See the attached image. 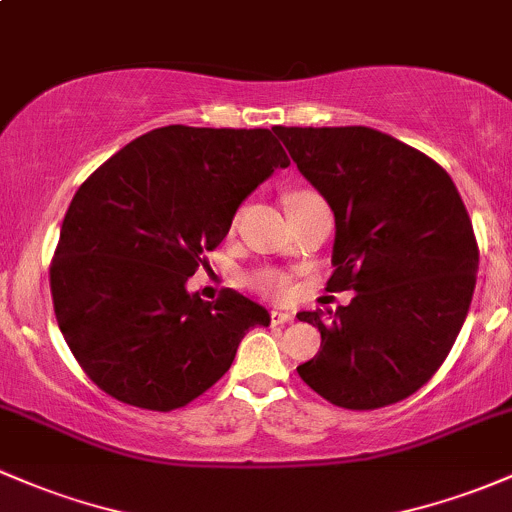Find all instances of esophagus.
<instances>
[{
	"label": "esophagus",
	"mask_w": 512,
	"mask_h": 512,
	"mask_svg": "<svg viewBox=\"0 0 512 512\" xmlns=\"http://www.w3.org/2000/svg\"><path fill=\"white\" fill-rule=\"evenodd\" d=\"M288 322H293V315H290V312H280V310L271 312V324H288Z\"/></svg>",
	"instance_id": "esophagus-1"
}]
</instances>
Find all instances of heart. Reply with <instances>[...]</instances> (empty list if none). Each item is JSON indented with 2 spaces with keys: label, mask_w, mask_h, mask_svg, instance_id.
<instances>
[{
  "label": "heart",
  "mask_w": 512,
  "mask_h": 512,
  "mask_svg": "<svg viewBox=\"0 0 512 512\" xmlns=\"http://www.w3.org/2000/svg\"><path fill=\"white\" fill-rule=\"evenodd\" d=\"M310 197H317L315 192H307V190H298V192H290L285 200H288V205H293V202H300V200H310ZM251 285L258 290V293L268 295V298H276V300H283L290 295V280L283 276V273L278 271H271V268H263V271H256L254 276H251Z\"/></svg>",
  "instance_id": "heart-1"
}]
</instances>
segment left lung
<instances>
[{"instance_id":"obj_1","label":"left lung","mask_w":512,"mask_h":512,"mask_svg":"<svg viewBox=\"0 0 512 512\" xmlns=\"http://www.w3.org/2000/svg\"><path fill=\"white\" fill-rule=\"evenodd\" d=\"M337 224L329 293L354 290L320 329L302 381L346 410H376L425 386L469 312L478 244L459 190L439 163L368 126H276ZM332 315V312H329Z\"/></svg>"}]
</instances>
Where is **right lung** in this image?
I'll return each mask as SVG.
<instances>
[{
  "label": "right lung",
  "instance_id": "add662e5",
  "mask_svg": "<svg viewBox=\"0 0 512 512\" xmlns=\"http://www.w3.org/2000/svg\"><path fill=\"white\" fill-rule=\"evenodd\" d=\"M268 129L163 126L104 161L65 212L51 295L60 332L97 388L170 412L212 388L266 307L185 283L227 236L236 210L276 168Z\"/></svg>",
  "mask_w": 512,
  "mask_h": 512
}]
</instances>
